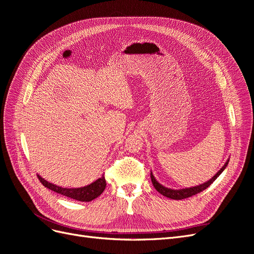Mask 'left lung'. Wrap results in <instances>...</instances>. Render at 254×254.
<instances>
[{"instance_id": "left-lung-1", "label": "left lung", "mask_w": 254, "mask_h": 254, "mask_svg": "<svg viewBox=\"0 0 254 254\" xmlns=\"http://www.w3.org/2000/svg\"><path fill=\"white\" fill-rule=\"evenodd\" d=\"M228 162L229 160L226 162V164L222 166L220 170L218 171V173L215 175L212 179H210L209 181H206L202 184H200V186H197V187H194V188H189V189H182V190H172V189H167L165 187H163L162 184H160L155 177H153L152 173L150 172V178H151V182L153 184V187H155V189L159 191L160 194H162L163 196L165 197H168L171 199H175V200H181V199H184V198H189L190 196H194L198 193H200V191H202L203 190H205L206 188H209L211 184L217 179V177L224 172L225 168L227 167L228 165Z\"/></svg>"}]
</instances>
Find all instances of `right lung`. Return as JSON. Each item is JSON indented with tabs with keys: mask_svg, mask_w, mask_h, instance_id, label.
<instances>
[{
	"mask_svg": "<svg viewBox=\"0 0 254 254\" xmlns=\"http://www.w3.org/2000/svg\"><path fill=\"white\" fill-rule=\"evenodd\" d=\"M38 178H39L40 182L45 188L56 191V193H58V194L75 199V200L86 201V202L91 201V200H93V199L97 198L105 190L106 186H107L104 175L101 177V178H98L96 181H94L93 183L89 184V186L83 187V188H77V189H65V188L58 187V186H56V184H53V183L48 182L47 180H44L39 175H38Z\"/></svg>",
	"mask_w": 254,
	"mask_h": 254,
	"instance_id": "obj_1",
	"label": "right lung"
}]
</instances>
